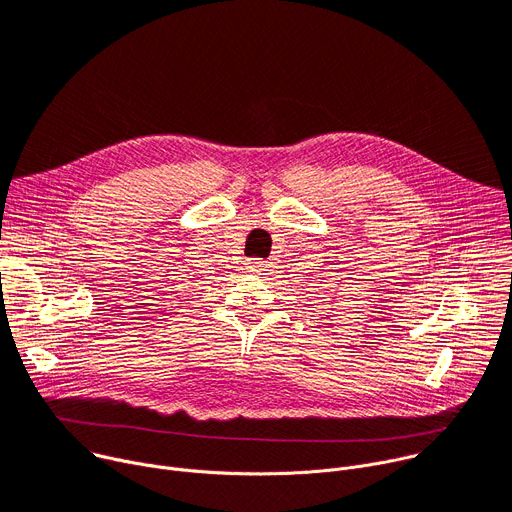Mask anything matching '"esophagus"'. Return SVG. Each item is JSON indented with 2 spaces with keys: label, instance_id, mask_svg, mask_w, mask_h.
<instances>
[{
  "label": "esophagus",
  "instance_id": "obj_1",
  "mask_svg": "<svg viewBox=\"0 0 512 512\" xmlns=\"http://www.w3.org/2000/svg\"><path fill=\"white\" fill-rule=\"evenodd\" d=\"M265 267V261H261V259H249L247 261V269L249 271H261Z\"/></svg>",
  "mask_w": 512,
  "mask_h": 512
}]
</instances>
